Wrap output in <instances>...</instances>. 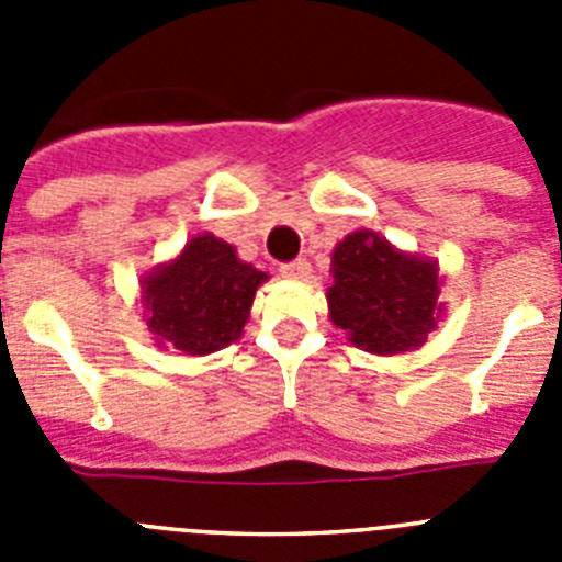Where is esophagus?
Segmentation results:
<instances>
[{
  "mask_svg": "<svg viewBox=\"0 0 562 562\" xmlns=\"http://www.w3.org/2000/svg\"><path fill=\"white\" fill-rule=\"evenodd\" d=\"M281 276L292 278V281H310L312 265L306 261V258H295V261H286V265H281Z\"/></svg>",
  "mask_w": 562,
  "mask_h": 562,
  "instance_id": "1",
  "label": "esophagus"
}]
</instances>
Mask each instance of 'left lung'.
Listing matches in <instances>:
<instances>
[{
	"label": "left lung",
	"instance_id": "8db88e82",
	"mask_svg": "<svg viewBox=\"0 0 562 562\" xmlns=\"http://www.w3.org/2000/svg\"><path fill=\"white\" fill-rule=\"evenodd\" d=\"M335 284L326 292L331 324L355 346L374 355H400L422 346L441 304L439 267L405 256L371 231L346 236L331 252Z\"/></svg>",
	"mask_w": 562,
	"mask_h": 562
}]
</instances>
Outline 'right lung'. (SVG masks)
Instances as JSON below:
<instances>
[{"label": "right lung", "mask_w": 562, "mask_h": 562, "mask_svg": "<svg viewBox=\"0 0 562 562\" xmlns=\"http://www.w3.org/2000/svg\"><path fill=\"white\" fill-rule=\"evenodd\" d=\"M267 272L238 261L236 250L216 236H196L180 258L143 281L148 329L157 342L186 355H211L238 340L250 317L252 297Z\"/></svg>", "instance_id": "1"}]
</instances>
